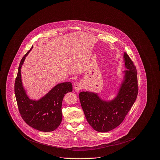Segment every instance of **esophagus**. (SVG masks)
Here are the masks:
<instances>
[{
  "label": "esophagus",
  "instance_id": "1",
  "mask_svg": "<svg viewBox=\"0 0 160 160\" xmlns=\"http://www.w3.org/2000/svg\"><path fill=\"white\" fill-rule=\"evenodd\" d=\"M74 88H75V90L76 92H78L80 90H82L83 88V84L82 82H79L74 85Z\"/></svg>",
  "mask_w": 160,
  "mask_h": 160
}]
</instances>
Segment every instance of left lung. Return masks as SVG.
Masks as SVG:
<instances>
[{"mask_svg": "<svg viewBox=\"0 0 160 160\" xmlns=\"http://www.w3.org/2000/svg\"><path fill=\"white\" fill-rule=\"evenodd\" d=\"M123 58L127 70L124 72V80L115 99L105 101L97 94L87 91L79 94L85 118L90 125L98 132H107L120 125L138 96V73L135 66L126 52Z\"/></svg>", "mask_w": 160, "mask_h": 160, "instance_id": "1", "label": "left lung"}]
</instances>
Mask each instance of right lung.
Returning <instances> with one entry per match:
<instances>
[{"label": "right lung", "instance_id": "right-lung-1", "mask_svg": "<svg viewBox=\"0 0 160 160\" xmlns=\"http://www.w3.org/2000/svg\"><path fill=\"white\" fill-rule=\"evenodd\" d=\"M30 50L20 61L14 83V92L19 112L22 120L32 128L42 132L54 131L62 121V102L66 94L72 92V84L71 82L59 83L40 100L29 99L22 87L21 68Z\"/></svg>", "mask_w": 160, "mask_h": 160}]
</instances>
